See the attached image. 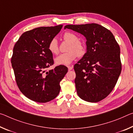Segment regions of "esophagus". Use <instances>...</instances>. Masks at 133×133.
<instances>
[{
	"mask_svg": "<svg viewBox=\"0 0 133 133\" xmlns=\"http://www.w3.org/2000/svg\"><path fill=\"white\" fill-rule=\"evenodd\" d=\"M67 67H68L69 71L72 70V68H73V66H68Z\"/></svg>",
	"mask_w": 133,
	"mask_h": 133,
	"instance_id": "esophagus-1",
	"label": "esophagus"
}]
</instances>
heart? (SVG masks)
Here are the masks:
<instances>
[{"mask_svg": "<svg viewBox=\"0 0 133 133\" xmlns=\"http://www.w3.org/2000/svg\"><path fill=\"white\" fill-rule=\"evenodd\" d=\"M64 40L71 42L68 51V52L61 54L55 59L56 64L59 65H67L74 61L78 56L82 57L86 53L85 45L81 41H79L77 35L72 32H65L63 35ZM48 49L52 54L56 55L59 52L58 40L56 38H52L49 41Z\"/></svg>", "mask_w": 133, "mask_h": 133, "instance_id": "1", "label": "heart"}]
</instances>
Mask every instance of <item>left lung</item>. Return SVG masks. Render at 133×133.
I'll use <instances>...</instances> for the list:
<instances>
[{
	"mask_svg": "<svg viewBox=\"0 0 133 133\" xmlns=\"http://www.w3.org/2000/svg\"><path fill=\"white\" fill-rule=\"evenodd\" d=\"M85 37L87 52L74 65L75 83L80 98L97 103L114 89L121 71L120 48L110 30L97 23L64 27Z\"/></svg>",
	"mask_w": 133,
	"mask_h": 133,
	"instance_id": "1",
	"label": "left lung"
}]
</instances>
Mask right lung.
I'll return each instance as SVG.
<instances>
[{
	"mask_svg": "<svg viewBox=\"0 0 133 133\" xmlns=\"http://www.w3.org/2000/svg\"><path fill=\"white\" fill-rule=\"evenodd\" d=\"M62 28L60 25L28 30L14 46L11 63L16 84L22 93L34 101L44 103L55 98L61 90L60 82L68 72L64 65L46 70L54 64L49 42Z\"/></svg>",
	"mask_w": 133,
	"mask_h": 133,
	"instance_id": "1",
	"label": "right lung"
}]
</instances>
